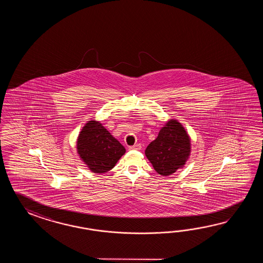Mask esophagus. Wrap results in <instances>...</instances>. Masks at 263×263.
Segmentation results:
<instances>
[{
    "mask_svg": "<svg viewBox=\"0 0 263 263\" xmlns=\"http://www.w3.org/2000/svg\"><path fill=\"white\" fill-rule=\"evenodd\" d=\"M142 148V146L140 144H136V145H132V146H129V151H140Z\"/></svg>",
    "mask_w": 263,
    "mask_h": 263,
    "instance_id": "34e87169",
    "label": "esophagus"
}]
</instances>
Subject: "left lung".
Listing matches in <instances>:
<instances>
[{
  "label": "left lung",
  "mask_w": 263,
  "mask_h": 263,
  "mask_svg": "<svg viewBox=\"0 0 263 263\" xmlns=\"http://www.w3.org/2000/svg\"><path fill=\"white\" fill-rule=\"evenodd\" d=\"M191 138L182 124L169 119L160 129L156 139L145 148L147 160L157 173L170 176L185 163L191 155Z\"/></svg>",
  "instance_id": "left-lung-1"
}]
</instances>
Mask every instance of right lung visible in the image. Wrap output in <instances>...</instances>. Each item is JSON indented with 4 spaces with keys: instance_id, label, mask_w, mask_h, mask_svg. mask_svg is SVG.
Returning <instances> with one entry per match:
<instances>
[{
    "instance_id": "1",
    "label": "right lung",
    "mask_w": 263,
    "mask_h": 263,
    "mask_svg": "<svg viewBox=\"0 0 263 263\" xmlns=\"http://www.w3.org/2000/svg\"><path fill=\"white\" fill-rule=\"evenodd\" d=\"M76 143L81 161L95 174L110 171L126 152L119 141L94 119L84 124Z\"/></svg>"
}]
</instances>
